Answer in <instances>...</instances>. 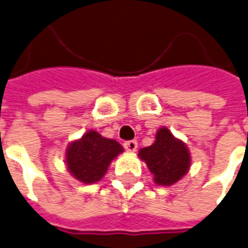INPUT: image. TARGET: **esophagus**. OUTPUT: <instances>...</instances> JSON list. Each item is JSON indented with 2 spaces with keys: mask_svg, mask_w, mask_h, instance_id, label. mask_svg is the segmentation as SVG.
Masks as SVG:
<instances>
[{
  "mask_svg": "<svg viewBox=\"0 0 248 248\" xmlns=\"http://www.w3.org/2000/svg\"><path fill=\"white\" fill-rule=\"evenodd\" d=\"M124 149L126 151L133 153V151L137 150V141H134V140H132V141H125L124 142Z\"/></svg>",
  "mask_w": 248,
  "mask_h": 248,
  "instance_id": "1",
  "label": "esophagus"
}]
</instances>
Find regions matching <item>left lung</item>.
Returning <instances> with one entry per match:
<instances>
[{
  "label": "left lung",
  "instance_id": "8db88e82",
  "mask_svg": "<svg viewBox=\"0 0 248 248\" xmlns=\"http://www.w3.org/2000/svg\"><path fill=\"white\" fill-rule=\"evenodd\" d=\"M138 155L145 160L158 185H173L189 170L190 153L187 147L184 142L174 138L167 128H160L154 143L141 149Z\"/></svg>",
  "mask_w": 248,
  "mask_h": 248
}]
</instances>
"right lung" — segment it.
<instances>
[{"label": "right lung", "mask_w": 248, "mask_h": 248, "mask_svg": "<svg viewBox=\"0 0 248 248\" xmlns=\"http://www.w3.org/2000/svg\"><path fill=\"white\" fill-rule=\"evenodd\" d=\"M123 153L122 145L105 138L95 130H88L78 141L70 143L66 153V164L70 173L84 184L99 181L110 163Z\"/></svg>", "instance_id": "1"}]
</instances>
